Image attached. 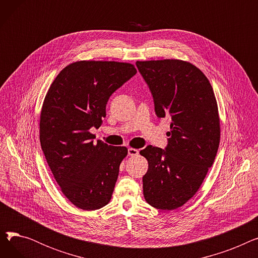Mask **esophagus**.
<instances>
[{
	"label": "esophagus",
	"instance_id": "obj_1",
	"mask_svg": "<svg viewBox=\"0 0 258 258\" xmlns=\"http://www.w3.org/2000/svg\"><path fill=\"white\" fill-rule=\"evenodd\" d=\"M127 153H128V156H131V157H134V156H137L138 154H139V151L138 150H136V148H128L127 150Z\"/></svg>",
	"mask_w": 258,
	"mask_h": 258
}]
</instances>
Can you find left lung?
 <instances>
[{"instance_id":"obj_1","label":"left lung","mask_w":258,"mask_h":258,"mask_svg":"<svg viewBox=\"0 0 258 258\" xmlns=\"http://www.w3.org/2000/svg\"><path fill=\"white\" fill-rule=\"evenodd\" d=\"M155 112L170 120L165 150L148 145L143 195L151 206L173 210L199 190L219 150L221 125L213 89L199 68L180 59L136 62Z\"/></svg>"}]
</instances>
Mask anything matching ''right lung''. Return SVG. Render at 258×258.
I'll use <instances>...</instances> for the list:
<instances>
[{"label":"right lung","mask_w":258,"mask_h":258,"mask_svg":"<svg viewBox=\"0 0 258 258\" xmlns=\"http://www.w3.org/2000/svg\"><path fill=\"white\" fill-rule=\"evenodd\" d=\"M136 73L127 62L75 61L63 68L46 94L40 146L62 194L80 209L97 210L111 201L127 148L95 142L90 130L102 124L108 98Z\"/></svg>","instance_id":"1"}]
</instances>
